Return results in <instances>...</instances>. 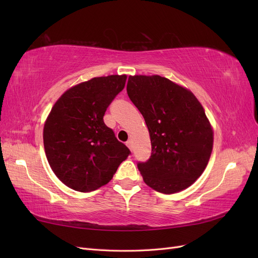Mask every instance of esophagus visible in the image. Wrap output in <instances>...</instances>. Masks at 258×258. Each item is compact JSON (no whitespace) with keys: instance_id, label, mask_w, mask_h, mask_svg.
<instances>
[{"instance_id":"1","label":"esophagus","mask_w":258,"mask_h":258,"mask_svg":"<svg viewBox=\"0 0 258 258\" xmlns=\"http://www.w3.org/2000/svg\"><path fill=\"white\" fill-rule=\"evenodd\" d=\"M126 145H127V146L130 148V150L132 151V141H131V140H129V141H127V142H126Z\"/></svg>"}]
</instances>
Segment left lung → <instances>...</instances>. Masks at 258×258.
I'll list each match as a JSON object with an SVG mask.
<instances>
[{
  "label": "left lung",
  "mask_w": 258,
  "mask_h": 258,
  "mask_svg": "<svg viewBox=\"0 0 258 258\" xmlns=\"http://www.w3.org/2000/svg\"><path fill=\"white\" fill-rule=\"evenodd\" d=\"M127 92L143 115L151 158L138 168L146 185L162 194L182 191L204 173L213 150V128L194 93L159 75L129 76Z\"/></svg>",
  "instance_id": "8db88e82"
}]
</instances>
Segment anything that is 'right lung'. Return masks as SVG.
I'll use <instances>...</instances> for the list:
<instances>
[{
	"instance_id": "1",
	"label": "right lung",
	"mask_w": 258,
	"mask_h": 258,
	"mask_svg": "<svg viewBox=\"0 0 258 258\" xmlns=\"http://www.w3.org/2000/svg\"><path fill=\"white\" fill-rule=\"evenodd\" d=\"M127 75H108L77 84L62 93L44 123L45 154L53 173L70 188L88 192L113 178L129 148L103 121Z\"/></svg>"
}]
</instances>
